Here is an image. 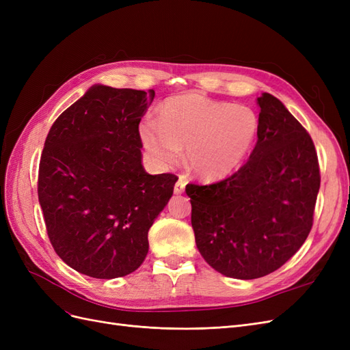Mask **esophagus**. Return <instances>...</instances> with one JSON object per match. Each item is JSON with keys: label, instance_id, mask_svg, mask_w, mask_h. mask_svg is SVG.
Returning <instances> with one entry per match:
<instances>
[{"label": "esophagus", "instance_id": "obj_1", "mask_svg": "<svg viewBox=\"0 0 350 350\" xmlns=\"http://www.w3.org/2000/svg\"><path fill=\"white\" fill-rule=\"evenodd\" d=\"M185 185H187V179L184 176H181L175 184V188H174L175 194H183L184 189H185Z\"/></svg>", "mask_w": 350, "mask_h": 350}]
</instances>
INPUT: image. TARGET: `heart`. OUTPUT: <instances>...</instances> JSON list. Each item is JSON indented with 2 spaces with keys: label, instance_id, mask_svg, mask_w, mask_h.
I'll return each mask as SVG.
<instances>
[{
  "label": "heart",
  "instance_id": "1",
  "mask_svg": "<svg viewBox=\"0 0 350 350\" xmlns=\"http://www.w3.org/2000/svg\"><path fill=\"white\" fill-rule=\"evenodd\" d=\"M260 131L256 111L245 105L183 94L167 99L157 118L140 125L144 149L161 166H174L185 147L188 166L200 178L226 176L245 161Z\"/></svg>",
  "mask_w": 350,
  "mask_h": 350
}]
</instances>
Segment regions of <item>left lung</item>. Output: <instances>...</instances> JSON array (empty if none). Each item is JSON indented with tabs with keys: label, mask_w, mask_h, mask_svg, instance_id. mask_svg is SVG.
<instances>
[{
	"label": "left lung",
	"mask_w": 350,
	"mask_h": 350,
	"mask_svg": "<svg viewBox=\"0 0 350 350\" xmlns=\"http://www.w3.org/2000/svg\"><path fill=\"white\" fill-rule=\"evenodd\" d=\"M260 131L245 165L210 185L188 184L196 243L228 278L282 267L310 235L320 166L311 135L270 93L257 99Z\"/></svg>",
	"instance_id": "8db88e82"
}]
</instances>
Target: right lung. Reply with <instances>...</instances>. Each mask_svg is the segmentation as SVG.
<instances>
[{
	"instance_id": "obj_1",
	"label": "right lung",
	"mask_w": 350,
	"mask_h": 350,
	"mask_svg": "<svg viewBox=\"0 0 350 350\" xmlns=\"http://www.w3.org/2000/svg\"><path fill=\"white\" fill-rule=\"evenodd\" d=\"M154 90L90 88L52 124L40 156L38 197L48 238L71 269L94 279L142 266L154 219L176 175L142 165L139 124Z\"/></svg>"
}]
</instances>
